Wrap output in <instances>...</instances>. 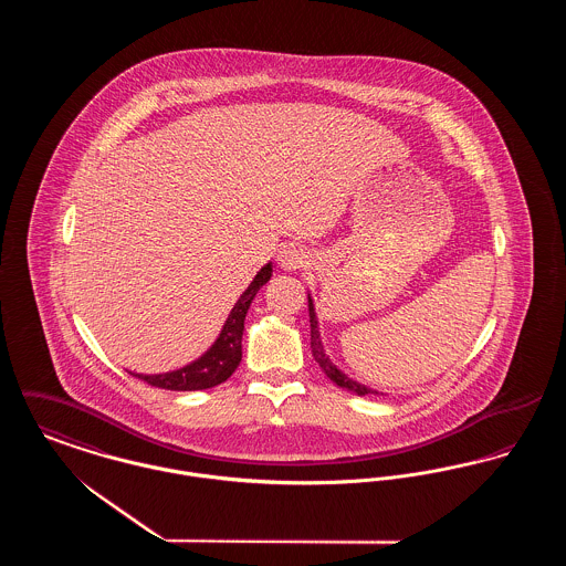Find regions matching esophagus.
<instances>
[{
	"mask_svg": "<svg viewBox=\"0 0 566 566\" xmlns=\"http://www.w3.org/2000/svg\"><path fill=\"white\" fill-rule=\"evenodd\" d=\"M277 263L280 268L286 271H296L305 265H310V254L295 243H289V245H282L280 252H277Z\"/></svg>",
	"mask_w": 566,
	"mask_h": 566,
	"instance_id": "34e87169",
	"label": "esophagus"
}]
</instances>
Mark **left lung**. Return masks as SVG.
<instances>
[{"label": "left lung", "mask_w": 566, "mask_h": 566, "mask_svg": "<svg viewBox=\"0 0 566 566\" xmlns=\"http://www.w3.org/2000/svg\"><path fill=\"white\" fill-rule=\"evenodd\" d=\"M307 303H310V328H312V339H310V344H312V354H314L316 363L323 367L324 374L331 377L337 386L348 388V390L356 392V395H360V397H365V395H379L377 390H371V388H367L365 384H358L356 379H352V377L346 376V374H342V371L331 363V358L324 354L321 333H318V321H316L314 303H312V298H310V296H307Z\"/></svg>", "instance_id": "1"}]
</instances>
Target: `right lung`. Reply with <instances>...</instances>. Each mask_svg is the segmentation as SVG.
Instances as JSON below:
<instances>
[{"mask_svg":"<svg viewBox=\"0 0 566 566\" xmlns=\"http://www.w3.org/2000/svg\"><path fill=\"white\" fill-rule=\"evenodd\" d=\"M270 277L271 263H268L254 275L250 286L238 298V303L233 305L214 346L201 358H197L195 363H190L182 369L169 371V374H159V376L132 374V376L155 386V388H165V390H206V388H212V386L222 384L224 379H229L242 360L243 321H245L248 307H250L254 295L261 291V286L270 282Z\"/></svg>","mask_w":566,"mask_h":566,"instance_id":"right-lung-1","label":"right lung"}]
</instances>
